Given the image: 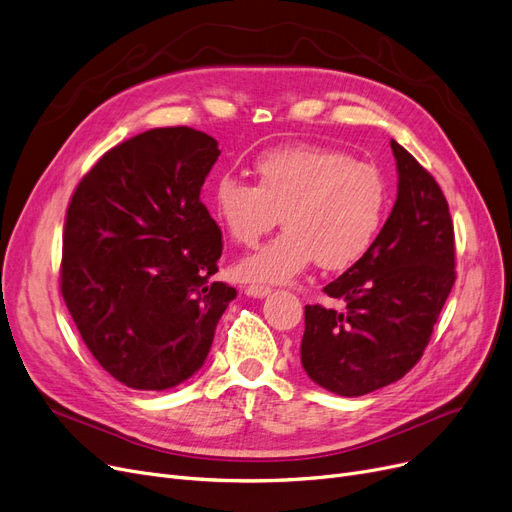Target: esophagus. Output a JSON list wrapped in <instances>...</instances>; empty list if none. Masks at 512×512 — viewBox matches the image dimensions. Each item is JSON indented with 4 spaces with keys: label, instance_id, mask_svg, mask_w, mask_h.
Segmentation results:
<instances>
[{
    "label": "esophagus",
    "instance_id": "esophagus-1",
    "mask_svg": "<svg viewBox=\"0 0 512 512\" xmlns=\"http://www.w3.org/2000/svg\"><path fill=\"white\" fill-rule=\"evenodd\" d=\"M270 293H272L270 286H261V284H249V286H244V295L255 297V299H263V297H268Z\"/></svg>",
    "mask_w": 512,
    "mask_h": 512
}]
</instances>
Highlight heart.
I'll list each match as a JSON object with an SVG mask.
<instances>
[{
    "label": "heart",
    "mask_w": 512,
    "mask_h": 512,
    "mask_svg": "<svg viewBox=\"0 0 512 512\" xmlns=\"http://www.w3.org/2000/svg\"><path fill=\"white\" fill-rule=\"evenodd\" d=\"M257 186L234 173L219 175L211 190L213 213L242 247L276 228L270 244L238 263L251 282H288L311 261L343 270L366 255L389 211L383 173L351 154L324 146H284L255 161Z\"/></svg>",
    "instance_id": "obj_1"
}]
</instances>
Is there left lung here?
<instances>
[{"mask_svg":"<svg viewBox=\"0 0 512 512\" xmlns=\"http://www.w3.org/2000/svg\"><path fill=\"white\" fill-rule=\"evenodd\" d=\"M397 198L362 259L305 305L301 364L316 385L360 397L402 379L422 358L454 280V226L433 175L391 140Z\"/></svg>","mask_w":512,"mask_h":512,"instance_id":"8db88e82","label":"left lung"}]
</instances>
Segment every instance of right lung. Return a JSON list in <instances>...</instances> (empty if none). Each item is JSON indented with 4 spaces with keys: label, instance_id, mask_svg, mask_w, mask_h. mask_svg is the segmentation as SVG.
Masks as SVG:
<instances>
[{
    "label": "right lung",
    "instance_id": "obj_1",
    "mask_svg": "<svg viewBox=\"0 0 512 512\" xmlns=\"http://www.w3.org/2000/svg\"><path fill=\"white\" fill-rule=\"evenodd\" d=\"M217 140L159 127L115 148L66 211L60 291L87 349L131 389L165 391L205 364L236 288L213 282L221 230L201 201Z\"/></svg>",
    "mask_w": 512,
    "mask_h": 512
}]
</instances>
